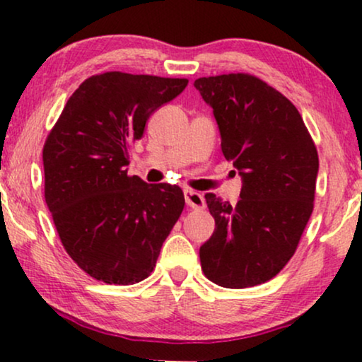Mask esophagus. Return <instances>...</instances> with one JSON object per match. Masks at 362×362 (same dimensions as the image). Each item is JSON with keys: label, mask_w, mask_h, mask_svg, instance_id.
<instances>
[{"label": "esophagus", "mask_w": 362, "mask_h": 362, "mask_svg": "<svg viewBox=\"0 0 362 362\" xmlns=\"http://www.w3.org/2000/svg\"><path fill=\"white\" fill-rule=\"evenodd\" d=\"M185 199H186V204L192 207V209H204V207H206L204 196L199 194V192H196V191L186 189L185 191Z\"/></svg>", "instance_id": "obj_1"}]
</instances>
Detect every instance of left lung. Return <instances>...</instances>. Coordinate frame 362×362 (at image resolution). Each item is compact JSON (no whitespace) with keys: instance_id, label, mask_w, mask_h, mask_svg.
Listing matches in <instances>:
<instances>
[{"instance_id":"left-lung-1","label":"left lung","mask_w":362,"mask_h":362,"mask_svg":"<svg viewBox=\"0 0 362 362\" xmlns=\"http://www.w3.org/2000/svg\"><path fill=\"white\" fill-rule=\"evenodd\" d=\"M194 87L242 177L237 206L206 194L216 229L199 249L202 272L226 288L265 284L293 257L313 212L316 146L293 103L260 78L226 74Z\"/></svg>"}]
</instances>
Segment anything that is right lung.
Masks as SVG:
<instances>
[{"label":"right lung","instance_id":"add662e5","mask_svg":"<svg viewBox=\"0 0 362 362\" xmlns=\"http://www.w3.org/2000/svg\"><path fill=\"white\" fill-rule=\"evenodd\" d=\"M186 78L105 72L72 93L42 150L44 196L64 249L110 285L145 280L185 207L180 186L128 176V150Z\"/></svg>","mask_w":362,"mask_h":362}]
</instances>
